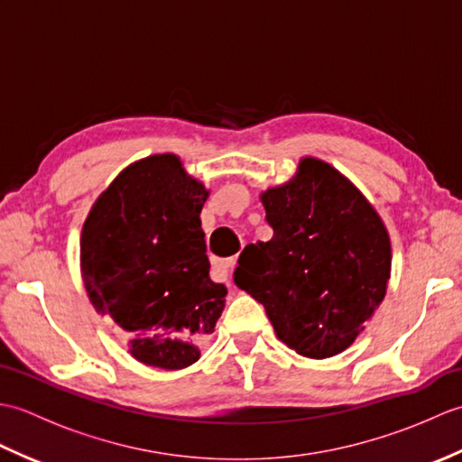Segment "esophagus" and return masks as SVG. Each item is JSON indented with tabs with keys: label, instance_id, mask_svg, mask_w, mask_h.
Masks as SVG:
<instances>
[{
	"label": "esophagus",
	"instance_id": "1",
	"mask_svg": "<svg viewBox=\"0 0 462 462\" xmlns=\"http://www.w3.org/2000/svg\"><path fill=\"white\" fill-rule=\"evenodd\" d=\"M236 260L226 258V260H214L212 262V276L216 282H226L230 278V270L234 268Z\"/></svg>",
	"mask_w": 462,
	"mask_h": 462
}]
</instances>
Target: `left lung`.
I'll list each match as a JSON object with an SVG mask.
<instances>
[{
    "instance_id": "8db88e82",
    "label": "left lung",
    "mask_w": 462,
    "mask_h": 462,
    "mask_svg": "<svg viewBox=\"0 0 462 462\" xmlns=\"http://www.w3.org/2000/svg\"><path fill=\"white\" fill-rule=\"evenodd\" d=\"M260 200L273 236L244 248L234 282L266 308L290 349L311 359L337 356L385 298V224L346 176L311 156Z\"/></svg>"
}]
</instances>
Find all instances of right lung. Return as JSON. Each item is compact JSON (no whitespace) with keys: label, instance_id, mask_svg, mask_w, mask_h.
Returning a JSON list of instances; mask_svg holds the SVG:
<instances>
[{"label":"right lung","instance_id":"add662e5","mask_svg":"<svg viewBox=\"0 0 462 462\" xmlns=\"http://www.w3.org/2000/svg\"><path fill=\"white\" fill-rule=\"evenodd\" d=\"M206 199L179 156L152 154L126 166L83 224L87 296L129 336L131 356L144 365H192L222 316L228 290L210 280L200 226Z\"/></svg>","mask_w":462,"mask_h":462}]
</instances>
